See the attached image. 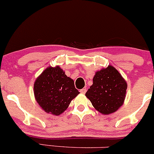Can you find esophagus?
<instances>
[{
    "label": "esophagus",
    "mask_w": 154,
    "mask_h": 154,
    "mask_svg": "<svg viewBox=\"0 0 154 154\" xmlns=\"http://www.w3.org/2000/svg\"><path fill=\"white\" fill-rule=\"evenodd\" d=\"M80 92L82 93V94H85V93L86 92V88H84V89H81Z\"/></svg>",
    "instance_id": "34e87169"
}]
</instances>
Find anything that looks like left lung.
Segmentation results:
<instances>
[{
    "label": "left lung",
    "mask_w": 154,
    "mask_h": 154,
    "mask_svg": "<svg viewBox=\"0 0 154 154\" xmlns=\"http://www.w3.org/2000/svg\"><path fill=\"white\" fill-rule=\"evenodd\" d=\"M127 84L118 70L111 65L96 72L93 84L86 96L94 108L103 114L116 111L123 105Z\"/></svg>",
    "instance_id": "left-lung-1"
}]
</instances>
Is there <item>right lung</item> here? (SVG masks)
Returning a JSON list of instances; mask_svg holds the SVG:
<instances>
[{
	"mask_svg": "<svg viewBox=\"0 0 154 154\" xmlns=\"http://www.w3.org/2000/svg\"><path fill=\"white\" fill-rule=\"evenodd\" d=\"M79 94L72 79L59 66L49 67L36 79L34 94L36 101L46 113L60 115Z\"/></svg>",
	"mask_w": 154,
	"mask_h": 154,
	"instance_id": "right-lung-1",
	"label": "right lung"
}]
</instances>
